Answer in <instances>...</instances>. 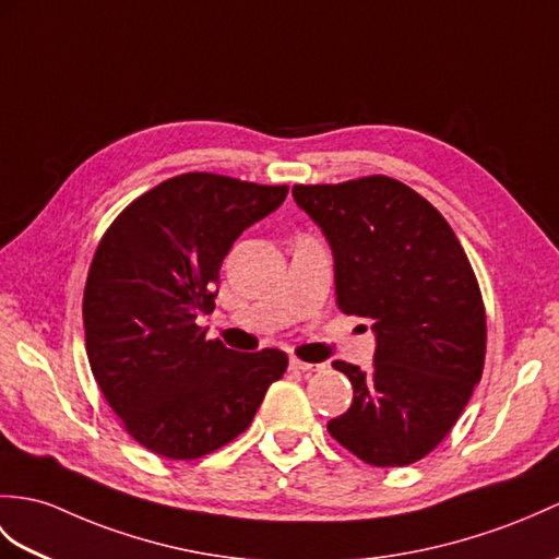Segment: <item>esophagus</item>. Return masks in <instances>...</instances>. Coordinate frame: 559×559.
<instances>
[{"mask_svg": "<svg viewBox=\"0 0 559 559\" xmlns=\"http://www.w3.org/2000/svg\"><path fill=\"white\" fill-rule=\"evenodd\" d=\"M326 365H311V361H305L300 357H290V369L295 371H321Z\"/></svg>", "mask_w": 559, "mask_h": 559, "instance_id": "34e87169", "label": "esophagus"}]
</instances>
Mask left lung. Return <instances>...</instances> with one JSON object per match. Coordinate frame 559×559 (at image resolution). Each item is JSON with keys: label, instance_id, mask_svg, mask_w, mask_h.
<instances>
[{"label": "left lung", "instance_id": "obj_1", "mask_svg": "<svg viewBox=\"0 0 559 559\" xmlns=\"http://www.w3.org/2000/svg\"><path fill=\"white\" fill-rule=\"evenodd\" d=\"M329 238L335 302L373 321L369 371L333 361L355 388L329 433L371 466H405L438 448L486 359L481 288L455 230L419 192L388 176L293 186Z\"/></svg>", "mask_w": 559, "mask_h": 559}]
</instances>
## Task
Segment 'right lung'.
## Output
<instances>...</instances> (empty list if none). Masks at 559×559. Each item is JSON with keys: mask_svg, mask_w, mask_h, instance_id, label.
Listing matches in <instances>:
<instances>
[{"mask_svg": "<svg viewBox=\"0 0 559 559\" xmlns=\"http://www.w3.org/2000/svg\"><path fill=\"white\" fill-rule=\"evenodd\" d=\"M288 186L194 171L142 192L104 233L83 293L95 381L128 436L168 460L238 438L288 369L276 347L236 353L194 323L214 309L218 269Z\"/></svg>", "mask_w": 559, "mask_h": 559, "instance_id": "right-lung-1", "label": "right lung"}]
</instances>
